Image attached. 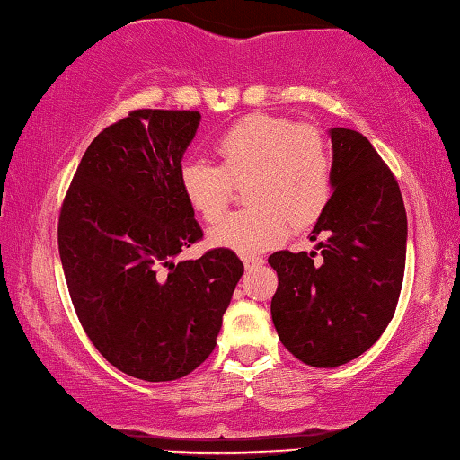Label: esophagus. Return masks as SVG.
Returning a JSON list of instances; mask_svg holds the SVG:
<instances>
[{"instance_id":"34e87169","label":"esophagus","mask_w":460,"mask_h":460,"mask_svg":"<svg viewBox=\"0 0 460 460\" xmlns=\"http://www.w3.org/2000/svg\"><path fill=\"white\" fill-rule=\"evenodd\" d=\"M243 264L247 270H252L260 264H264V256H243Z\"/></svg>"}]
</instances>
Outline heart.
Here are the masks:
<instances>
[{
	"instance_id": "b5f03b06",
	"label": "heart",
	"mask_w": 460,
	"mask_h": 460,
	"mask_svg": "<svg viewBox=\"0 0 460 460\" xmlns=\"http://www.w3.org/2000/svg\"><path fill=\"white\" fill-rule=\"evenodd\" d=\"M218 165L190 159L180 167V190L196 215L215 223L247 179L248 207L218 221L210 243L256 256L287 242L293 223L307 227L333 194V153L317 127L287 116L247 114L213 141Z\"/></svg>"
}]
</instances>
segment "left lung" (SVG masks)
Returning a JSON list of instances; mask_svg holds the SVG:
<instances>
[{"label": "left lung", "instance_id": "1", "mask_svg": "<svg viewBox=\"0 0 460 460\" xmlns=\"http://www.w3.org/2000/svg\"><path fill=\"white\" fill-rule=\"evenodd\" d=\"M333 194L311 239L319 252H276L272 322L290 354L315 368L358 358L395 315L407 215L389 165L364 135L332 128Z\"/></svg>", "mask_w": 460, "mask_h": 460}]
</instances>
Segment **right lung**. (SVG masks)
<instances>
[{"mask_svg":"<svg viewBox=\"0 0 460 460\" xmlns=\"http://www.w3.org/2000/svg\"><path fill=\"white\" fill-rule=\"evenodd\" d=\"M196 111H133L85 149L59 215V256L87 338L141 381L190 375L217 346L243 264L231 250L176 261L202 229L180 190Z\"/></svg>","mask_w":460,"mask_h":460,"instance_id":"add662e5","label":"right lung"}]
</instances>
